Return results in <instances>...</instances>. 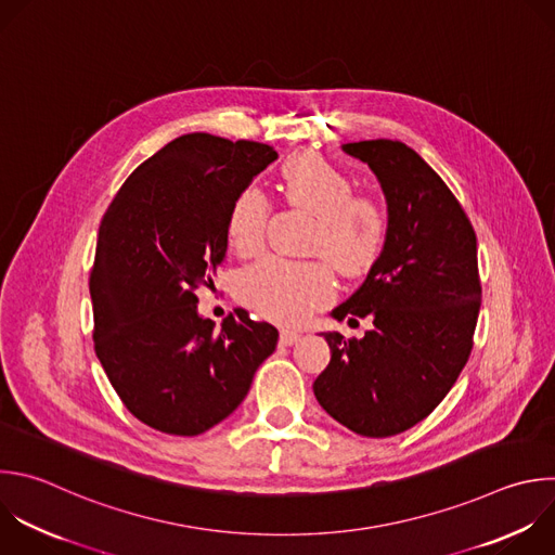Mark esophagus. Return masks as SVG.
Instances as JSON below:
<instances>
[{
  "label": "esophagus",
  "mask_w": 555,
  "mask_h": 555,
  "mask_svg": "<svg viewBox=\"0 0 555 555\" xmlns=\"http://www.w3.org/2000/svg\"><path fill=\"white\" fill-rule=\"evenodd\" d=\"M298 339H300V333H298V331H289V328H283L281 335H279L281 346H292V344H296Z\"/></svg>",
  "instance_id": "obj_1"
}]
</instances>
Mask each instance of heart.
<instances>
[{"label": "heart", "instance_id": "obj_1", "mask_svg": "<svg viewBox=\"0 0 555 555\" xmlns=\"http://www.w3.org/2000/svg\"><path fill=\"white\" fill-rule=\"evenodd\" d=\"M279 190L292 207L315 216L313 253H322L339 274L359 276L371 268L388 235L382 205L357 196L346 171L315 152L292 154L279 171ZM270 203L257 188L242 190L229 211V242L240 255H255L266 242ZM242 302L276 322H298L333 296V276L322 261L266 257L235 279Z\"/></svg>", "mask_w": 555, "mask_h": 555}]
</instances>
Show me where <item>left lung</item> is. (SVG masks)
Listing matches in <instances>:
<instances>
[{"label":"left lung","mask_w":555,"mask_h":555,"mask_svg":"<svg viewBox=\"0 0 555 555\" xmlns=\"http://www.w3.org/2000/svg\"><path fill=\"white\" fill-rule=\"evenodd\" d=\"M341 150L377 176L388 235L359 289L331 311L335 320L371 315L373 328L361 339L322 333L331 361L313 395L346 429L388 438L427 418L468 361L481 305L477 237L444 180L410 145L373 139Z\"/></svg>","instance_id":"left-lung-1"}]
</instances>
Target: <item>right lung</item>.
<instances>
[{
    "instance_id": "right-lung-1",
    "label": "right lung",
    "mask_w": 555,
    "mask_h": 555,
    "mask_svg": "<svg viewBox=\"0 0 555 555\" xmlns=\"http://www.w3.org/2000/svg\"><path fill=\"white\" fill-rule=\"evenodd\" d=\"M276 158L257 141L176 137L128 176L102 218L89 281L95 352L128 412L160 434L222 423L276 348L272 324L237 309L216 328L194 294L227 257L235 196Z\"/></svg>"
}]
</instances>
